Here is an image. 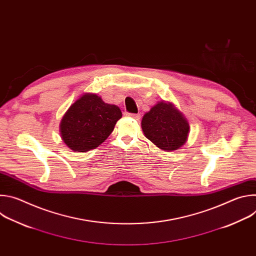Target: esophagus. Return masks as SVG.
<instances>
[{
    "mask_svg": "<svg viewBox=\"0 0 256 256\" xmlns=\"http://www.w3.org/2000/svg\"><path fill=\"white\" fill-rule=\"evenodd\" d=\"M126 116L132 118H134V120H140V114H128V112H126Z\"/></svg>",
    "mask_w": 256,
    "mask_h": 256,
    "instance_id": "obj_1",
    "label": "esophagus"
}]
</instances>
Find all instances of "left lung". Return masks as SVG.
I'll use <instances>...</instances> for the list:
<instances>
[{"label": "left lung", "instance_id": "8db88e82", "mask_svg": "<svg viewBox=\"0 0 256 256\" xmlns=\"http://www.w3.org/2000/svg\"><path fill=\"white\" fill-rule=\"evenodd\" d=\"M144 134L165 152L176 151L186 144L190 130L186 116L172 102L158 101L142 118Z\"/></svg>", "mask_w": 256, "mask_h": 256}]
</instances>
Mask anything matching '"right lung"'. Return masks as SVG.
<instances>
[{
	"instance_id": "obj_1",
	"label": "right lung",
	"mask_w": 256,
	"mask_h": 256,
	"mask_svg": "<svg viewBox=\"0 0 256 256\" xmlns=\"http://www.w3.org/2000/svg\"><path fill=\"white\" fill-rule=\"evenodd\" d=\"M122 116L118 106L105 103L95 93H84L72 103L60 122V134L74 152L96 149Z\"/></svg>"
}]
</instances>
